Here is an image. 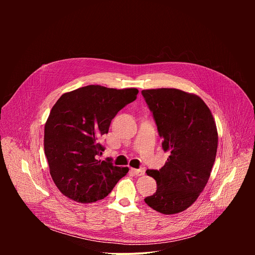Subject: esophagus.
Returning <instances> with one entry per match:
<instances>
[{"label": "esophagus", "instance_id": "1", "mask_svg": "<svg viewBox=\"0 0 255 255\" xmlns=\"http://www.w3.org/2000/svg\"><path fill=\"white\" fill-rule=\"evenodd\" d=\"M131 171H132L135 175H137V176H142V175H144V173H145V169H144V168H139V169L132 168Z\"/></svg>", "mask_w": 255, "mask_h": 255}]
</instances>
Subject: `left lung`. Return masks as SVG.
I'll return each instance as SVG.
<instances>
[{
  "label": "left lung",
  "mask_w": 255,
  "mask_h": 255,
  "mask_svg": "<svg viewBox=\"0 0 255 255\" xmlns=\"http://www.w3.org/2000/svg\"><path fill=\"white\" fill-rule=\"evenodd\" d=\"M141 93L163 139L162 148L170 152L159 170H146L157 190L144 201L161 214H177L196 202L208 183L218 147L216 123L195 94L163 88Z\"/></svg>",
  "instance_id": "obj_1"
}]
</instances>
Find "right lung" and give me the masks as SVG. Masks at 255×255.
<instances>
[{
	"label": "right lung",
	"instance_id": "add662e5",
	"mask_svg": "<svg viewBox=\"0 0 255 255\" xmlns=\"http://www.w3.org/2000/svg\"><path fill=\"white\" fill-rule=\"evenodd\" d=\"M138 90L87 86L63 94L52 107L44 127V153L50 175L62 195L88 204L104 199L128 167L101 161L99 139Z\"/></svg>",
	"mask_w": 255,
	"mask_h": 255
}]
</instances>
